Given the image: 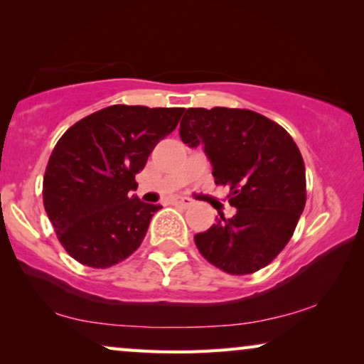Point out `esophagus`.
Here are the masks:
<instances>
[{"mask_svg": "<svg viewBox=\"0 0 364 364\" xmlns=\"http://www.w3.org/2000/svg\"><path fill=\"white\" fill-rule=\"evenodd\" d=\"M172 203L173 205H181V207H191L192 205V198H187V197H173L172 198Z\"/></svg>", "mask_w": 364, "mask_h": 364, "instance_id": "34e87169", "label": "esophagus"}]
</instances>
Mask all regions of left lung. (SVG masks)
Wrapping results in <instances>:
<instances>
[{
	"label": "left lung",
	"instance_id": "obj_1",
	"mask_svg": "<svg viewBox=\"0 0 364 364\" xmlns=\"http://www.w3.org/2000/svg\"><path fill=\"white\" fill-rule=\"evenodd\" d=\"M203 146L215 183L230 187V218L197 233L202 257L230 275L267 267L290 240L306 202L305 162L282 126L248 109L191 107L178 129Z\"/></svg>",
	"mask_w": 364,
	"mask_h": 364
}]
</instances>
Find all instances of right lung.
<instances>
[{
    "label": "right lung",
    "mask_w": 364,
    "mask_h": 364,
    "mask_svg": "<svg viewBox=\"0 0 364 364\" xmlns=\"http://www.w3.org/2000/svg\"><path fill=\"white\" fill-rule=\"evenodd\" d=\"M183 111L117 104L63 134L44 172L43 202L74 260L107 268L137 250L162 207L134 196L136 173L177 127Z\"/></svg>",
    "instance_id": "add662e5"
}]
</instances>
